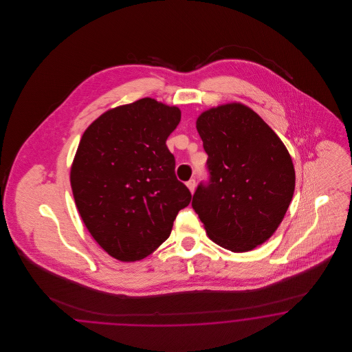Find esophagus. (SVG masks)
Instances as JSON below:
<instances>
[{"label": "esophagus", "instance_id": "34e87169", "mask_svg": "<svg viewBox=\"0 0 352 352\" xmlns=\"http://www.w3.org/2000/svg\"><path fill=\"white\" fill-rule=\"evenodd\" d=\"M187 187H188V190L191 191V194L195 191V186H197V184H195V179H190L188 182H187Z\"/></svg>", "mask_w": 352, "mask_h": 352}]
</instances>
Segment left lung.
I'll list each match as a JSON object with an SVG mask.
<instances>
[{
	"label": "left lung",
	"instance_id": "obj_1",
	"mask_svg": "<svg viewBox=\"0 0 352 352\" xmlns=\"http://www.w3.org/2000/svg\"><path fill=\"white\" fill-rule=\"evenodd\" d=\"M197 129L208 155V181L198 184L191 206L214 243L228 251H251L274 234L292 201L296 173L290 154L243 104L206 111Z\"/></svg>",
	"mask_w": 352,
	"mask_h": 352
}]
</instances>
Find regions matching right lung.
Here are the masks:
<instances>
[{
    "label": "right lung",
    "mask_w": 352,
    "mask_h": 352,
    "mask_svg": "<svg viewBox=\"0 0 352 352\" xmlns=\"http://www.w3.org/2000/svg\"><path fill=\"white\" fill-rule=\"evenodd\" d=\"M179 121L177 107L145 98L105 112L80 140L71 168L75 203L89 234L120 261L149 256L190 204L166 146Z\"/></svg>",
    "instance_id": "obj_1"
}]
</instances>
